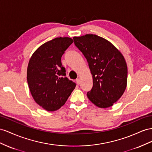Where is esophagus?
<instances>
[{
  "label": "esophagus",
  "mask_w": 152,
  "mask_h": 152,
  "mask_svg": "<svg viewBox=\"0 0 152 152\" xmlns=\"http://www.w3.org/2000/svg\"><path fill=\"white\" fill-rule=\"evenodd\" d=\"M76 83H77V85H80V78H77L76 80Z\"/></svg>",
  "instance_id": "esophagus-1"
}]
</instances>
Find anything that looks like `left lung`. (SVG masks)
Returning a JSON list of instances; mask_svg holds the SVG:
<instances>
[{
	"instance_id": "8db88e82",
	"label": "left lung",
	"mask_w": 152,
	"mask_h": 152,
	"mask_svg": "<svg viewBox=\"0 0 152 152\" xmlns=\"http://www.w3.org/2000/svg\"><path fill=\"white\" fill-rule=\"evenodd\" d=\"M86 58L93 77L86 95L95 106L109 107L122 97L127 83V67L122 53L105 39L95 34L74 37Z\"/></svg>"
}]
</instances>
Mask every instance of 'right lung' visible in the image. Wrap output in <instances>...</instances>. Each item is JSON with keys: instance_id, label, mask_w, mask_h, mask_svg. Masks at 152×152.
Masks as SVG:
<instances>
[{"instance_id": "right-lung-1", "label": "right lung", "mask_w": 152, "mask_h": 152, "mask_svg": "<svg viewBox=\"0 0 152 152\" xmlns=\"http://www.w3.org/2000/svg\"><path fill=\"white\" fill-rule=\"evenodd\" d=\"M73 42L69 37H57L41 45L30 58L27 82L34 101L45 110L53 111L61 107L76 83L66 76L61 57Z\"/></svg>"}]
</instances>
